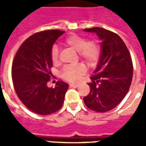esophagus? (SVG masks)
<instances>
[{
  "label": "esophagus",
  "instance_id": "1",
  "mask_svg": "<svg viewBox=\"0 0 146 146\" xmlns=\"http://www.w3.org/2000/svg\"><path fill=\"white\" fill-rule=\"evenodd\" d=\"M70 87H72V88H77V87H78V84H70Z\"/></svg>",
  "mask_w": 146,
  "mask_h": 146
}]
</instances>
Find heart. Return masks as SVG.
Returning a JSON list of instances; mask_svg holds the SVG:
<instances>
[{
	"mask_svg": "<svg viewBox=\"0 0 146 146\" xmlns=\"http://www.w3.org/2000/svg\"><path fill=\"white\" fill-rule=\"evenodd\" d=\"M64 44L75 51H77L80 60H82L88 66H94L100 58L101 46L95 40H87V39L84 36L73 34L65 39ZM50 56L53 64H57L58 62L59 51L56 46H53L51 48ZM84 72L85 68L83 65L69 66H65L61 70L60 76L66 80L74 82L76 81Z\"/></svg>",
	"mask_w": 146,
	"mask_h": 146,
	"instance_id": "heart-1",
	"label": "heart"
}]
</instances>
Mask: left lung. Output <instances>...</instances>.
I'll list each match as a JSON object with an SVG mask.
<instances>
[{"label":"left lung","mask_w":146,"mask_h":146,"mask_svg":"<svg viewBox=\"0 0 146 146\" xmlns=\"http://www.w3.org/2000/svg\"><path fill=\"white\" fill-rule=\"evenodd\" d=\"M101 40L98 66L88 83L90 92L84 102L87 107L105 113L116 107L128 92L133 76V64L127 46L116 33L100 27L84 29Z\"/></svg>","instance_id":"obj_1"}]
</instances>
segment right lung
Here are the masks:
<instances>
[{
    "mask_svg": "<svg viewBox=\"0 0 146 146\" xmlns=\"http://www.w3.org/2000/svg\"><path fill=\"white\" fill-rule=\"evenodd\" d=\"M64 31L50 30L34 33L22 44L11 68L13 85L18 97L27 108L39 115L59 110L69 84L58 81L48 88L52 67L51 48Z\"/></svg>",
    "mask_w": 146,
    "mask_h": 146,
    "instance_id": "1",
    "label": "right lung"
}]
</instances>
